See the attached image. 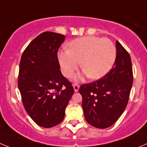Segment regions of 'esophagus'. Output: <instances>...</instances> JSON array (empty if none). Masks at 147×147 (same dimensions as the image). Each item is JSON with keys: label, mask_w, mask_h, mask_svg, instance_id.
Here are the masks:
<instances>
[{"label": "esophagus", "mask_w": 147, "mask_h": 147, "mask_svg": "<svg viewBox=\"0 0 147 147\" xmlns=\"http://www.w3.org/2000/svg\"><path fill=\"white\" fill-rule=\"evenodd\" d=\"M79 87H80V86L78 85V84H77V83H75L73 85V88H74V90H75V92H78L79 90Z\"/></svg>", "instance_id": "obj_1"}]
</instances>
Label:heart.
I'll return each instance as SVG.
<instances>
[{
	"instance_id": "heart-1",
	"label": "heart",
	"mask_w": 147,
	"mask_h": 147,
	"mask_svg": "<svg viewBox=\"0 0 147 147\" xmlns=\"http://www.w3.org/2000/svg\"><path fill=\"white\" fill-rule=\"evenodd\" d=\"M68 51L59 53V61L63 75L69 78L78 69L81 61L83 74L90 79L97 80L105 76L113 67L116 59V47L108 39L86 36L69 44ZM75 79H80L76 76Z\"/></svg>"
}]
</instances>
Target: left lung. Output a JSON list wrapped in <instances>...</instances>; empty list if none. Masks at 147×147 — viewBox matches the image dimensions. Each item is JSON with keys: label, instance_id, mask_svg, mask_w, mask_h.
Instances as JSON below:
<instances>
[{"label": "left lung", "instance_id": "left-lung-1", "mask_svg": "<svg viewBox=\"0 0 147 147\" xmlns=\"http://www.w3.org/2000/svg\"><path fill=\"white\" fill-rule=\"evenodd\" d=\"M113 67L105 76L83 84L79 92L83 97V113L88 124L104 129L113 125L124 112L133 81L129 54L118 41Z\"/></svg>", "mask_w": 147, "mask_h": 147}]
</instances>
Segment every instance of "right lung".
Instances as JSON below:
<instances>
[{
    "label": "right lung",
    "instance_id": "obj_1",
    "mask_svg": "<svg viewBox=\"0 0 147 147\" xmlns=\"http://www.w3.org/2000/svg\"><path fill=\"white\" fill-rule=\"evenodd\" d=\"M64 39L65 36L57 33H42L28 45L20 59L18 88L22 104L33 121L42 127H52L63 121L74 94L58 59Z\"/></svg>",
    "mask_w": 147,
    "mask_h": 147
}]
</instances>
